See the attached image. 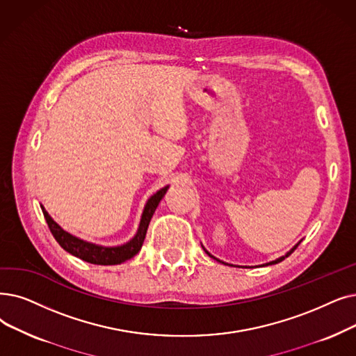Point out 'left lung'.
I'll use <instances>...</instances> for the list:
<instances>
[{"label":"left lung","mask_w":356,"mask_h":356,"mask_svg":"<svg viewBox=\"0 0 356 356\" xmlns=\"http://www.w3.org/2000/svg\"><path fill=\"white\" fill-rule=\"evenodd\" d=\"M297 247H298V244H297L296 247H293V249H292L289 253H286V256H289V254H291L293 250L297 249ZM207 253H208V252H207ZM208 254H209V253H208ZM209 256H211V254H209ZM286 256H282V257H280V259H276V260H273V261H270V264H266V265H273V264H277V261H282V260H284ZM211 257H213V256H211Z\"/></svg>","instance_id":"obj_1"}]
</instances>
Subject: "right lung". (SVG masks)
I'll return each instance as SVG.
<instances>
[{
	"instance_id": "add662e5",
	"label": "right lung",
	"mask_w": 356,
	"mask_h": 356,
	"mask_svg": "<svg viewBox=\"0 0 356 356\" xmlns=\"http://www.w3.org/2000/svg\"><path fill=\"white\" fill-rule=\"evenodd\" d=\"M167 189H168V186L163 188L156 195L149 197V200L145 205L141 224H140V228H138L136 236L129 243L123 244V245H118V247H103V245L84 241L81 238H76V237L71 236L70 233H67L65 229L60 228L43 208H42V212L44 215L46 222H48V227L51 229L52 236L55 237L58 244L63 247L64 250H67L72 256L79 257L84 261H88V264H92V265H102V266L119 265V264H122V261L129 260L131 257H134L138 252L141 250L149 221L152 218L154 212H156L160 200L165 195Z\"/></svg>"
}]
</instances>
